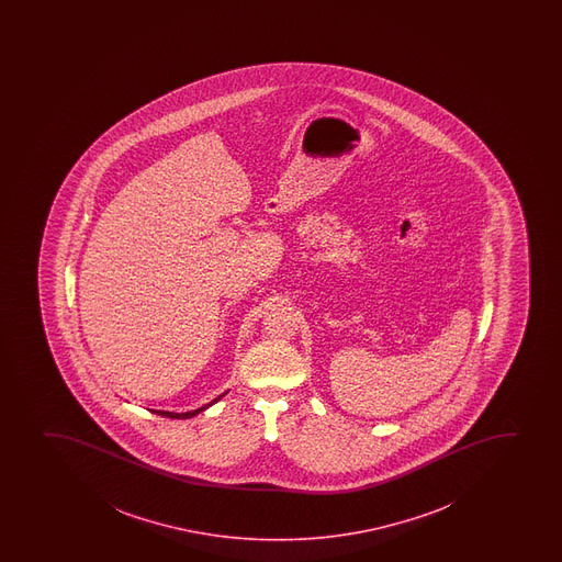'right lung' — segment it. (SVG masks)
<instances>
[{
    "label": "right lung",
    "mask_w": 562,
    "mask_h": 562,
    "mask_svg": "<svg viewBox=\"0 0 562 562\" xmlns=\"http://www.w3.org/2000/svg\"><path fill=\"white\" fill-rule=\"evenodd\" d=\"M225 395V394H223ZM223 395H220V397H215V400L212 401V403H207V405H204V407L196 408V411H191V413H165V411H154L155 414H161V416H167V418H178V419H186V418H193L194 414L202 413L204 408L212 407L213 403H217V401L223 397Z\"/></svg>",
    "instance_id": "1"
}]
</instances>
